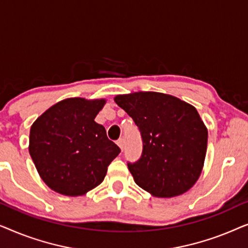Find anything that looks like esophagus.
<instances>
[{"mask_svg": "<svg viewBox=\"0 0 248 248\" xmlns=\"http://www.w3.org/2000/svg\"><path fill=\"white\" fill-rule=\"evenodd\" d=\"M124 144H125V141H124V139L123 138H121V139H118L117 140V145L118 147H120L122 150H123L124 149Z\"/></svg>", "mask_w": 248, "mask_h": 248, "instance_id": "1", "label": "esophagus"}]
</instances>
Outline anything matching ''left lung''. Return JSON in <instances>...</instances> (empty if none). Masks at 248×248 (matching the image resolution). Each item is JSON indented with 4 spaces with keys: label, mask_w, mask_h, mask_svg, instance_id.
<instances>
[{
    "label": "left lung",
    "mask_w": 248,
    "mask_h": 248,
    "mask_svg": "<svg viewBox=\"0 0 248 248\" xmlns=\"http://www.w3.org/2000/svg\"><path fill=\"white\" fill-rule=\"evenodd\" d=\"M115 103L141 133V157L127 162L135 183L157 198L188 191L201 175L208 145V130L195 107L152 91L120 94Z\"/></svg>",
    "instance_id": "8db88e82"
}]
</instances>
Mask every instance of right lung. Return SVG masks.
<instances>
[{"label": "right lung", "mask_w": 248, "mask_h": 248, "mask_svg": "<svg viewBox=\"0 0 248 248\" xmlns=\"http://www.w3.org/2000/svg\"><path fill=\"white\" fill-rule=\"evenodd\" d=\"M105 99L69 98L37 118L30 128L29 154L46 185L60 194H86L104 181L121 149L94 117Z\"/></svg>", "instance_id": "add662e5"}]
</instances>
